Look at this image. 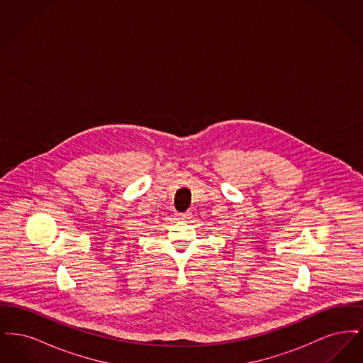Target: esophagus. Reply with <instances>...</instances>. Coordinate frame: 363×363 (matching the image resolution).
<instances>
[{
    "label": "esophagus",
    "mask_w": 363,
    "mask_h": 363,
    "mask_svg": "<svg viewBox=\"0 0 363 363\" xmlns=\"http://www.w3.org/2000/svg\"><path fill=\"white\" fill-rule=\"evenodd\" d=\"M175 219L177 220H182V222H186L189 219V215L188 213H177L175 215Z\"/></svg>",
    "instance_id": "1"
}]
</instances>
